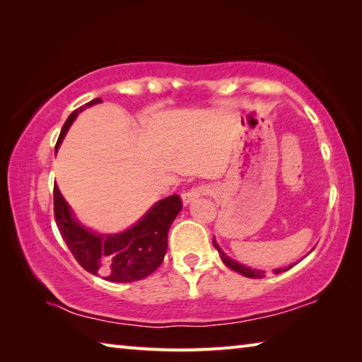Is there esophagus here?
Wrapping results in <instances>:
<instances>
[{"label": "esophagus", "mask_w": 362, "mask_h": 362, "mask_svg": "<svg viewBox=\"0 0 362 362\" xmlns=\"http://www.w3.org/2000/svg\"><path fill=\"white\" fill-rule=\"evenodd\" d=\"M210 193V188L206 185H197V187H193L191 189L185 191V193H182V201L183 204H189L196 201L197 197H201L202 194H209Z\"/></svg>", "instance_id": "obj_1"}]
</instances>
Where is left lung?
<instances>
[{"mask_svg": "<svg viewBox=\"0 0 362 362\" xmlns=\"http://www.w3.org/2000/svg\"><path fill=\"white\" fill-rule=\"evenodd\" d=\"M213 245L214 247L218 249V252H219V257H221V259L224 261V264L226 266H228L230 269H232V271H236L238 274H243L244 276H249V279H264L266 276V272L264 271H257V269H250V267H247V266H243V264H240V263H236V261H233L232 258H228L224 252L221 250V247L219 245L216 244V241L213 240ZM292 266H288V267H283V269H275V274H280V272H286V271H289Z\"/></svg>", "mask_w": 362, "mask_h": 362, "instance_id": "1", "label": "left lung"}]
</instances>
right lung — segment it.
Segmentation results:
<instances>
[{
	"mask_svg": "<svg viewBox=\"0 0 362 362\" xmlns=\"http://www.w3.org/2000/svg\"><path fill=\"white\" fill-rule=\"evenodd\" d=\"M98 103H101L99 98L76 109L68 117L60 130L56 151L78 113ZM180 210L182 199L179 194H173L153 205L148 214L127 232L99 236L87 232L74 221L57 185H54V218L65 244L87 272L103 276L107 281L130 283L156 271L163 263L169 227Z\"/></svg>",
	"mask_w": 362,
	"mask_h": 362,
	"instance_id": "right-lung-1",
	"label": "right lung"
}]
</instances>
